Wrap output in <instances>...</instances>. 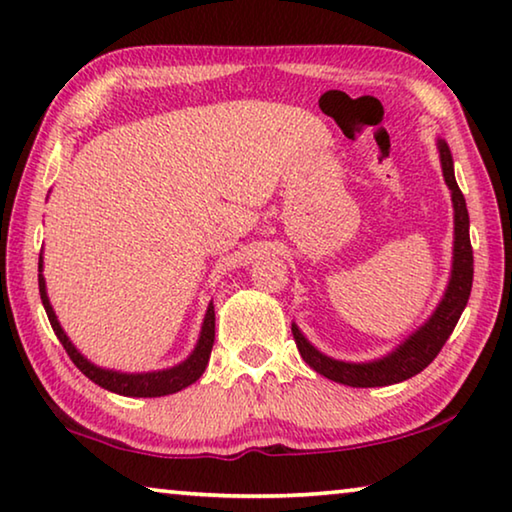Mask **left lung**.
I'll list each match as a JSON object with an SVG mask.
<instances>
[{"label":"left lung","instance_id":"8db88e82","mask_svg":"<svg viewBox=\"0 0 512 512\" xmlns=\"http://www.w3.org/2000/svg\"><path fill=\"white\" fill-rule=\"evenodd\" d=\"M437 151L441 160V172H444V181L448 190H451L453 202V264L451 276H448V285L444 289V296L430 317L418 326V329L407 335L393 352L384 354L375 361H338L319 352L312 342L305 338L301 329L292 324V333L299 347V354L303 361L310 365L312 370L324 375L326 379L338 381V384L354 386V388H375V386H391L400 384L404 379H411L418 372L425 370L446 340L451 338L457 319H460L462 310L467 308L471 282H474V250H471L469 241V211L467 202L460 186L455 181L453 170V156L448 149L446 140L437 137Z\"/></svg>","mask_w":512,"mask_h":512}]
</instances>
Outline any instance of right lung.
<instances>
[{"label":"right lung","mask_w":512,"mask_h":512,"mask_svg":"<svg viewBox=\"0 0 512 512\" xmlns=\"http://www.w3.org/2000/svg\"><path fill=\"white\" fill-rule=\"evenodd\" d=\"M38 292H41V301H43L45 312H48L52 331H55L61 345H64L66 354L71 356V361L75 365H78L82 375L89 377L101 388H105V391L126 395V398H160V395L179 393L186 386L195 384V381L202 377V372L207 370V363L213 349V338H216V312H213V303H209L207 315H204V322H202L200 338H197V345L193 352L188 354L186 361H181L165 370L119 372V370H108V368H101V365L91 363L85 354H80V349L73 345L66 331L61 329L59 319L55 315V308H52V303L48 299V289H45L43 250H41V257H38Z\"/></svg>","instance_id":"right-lung-1"}]
</instances>
